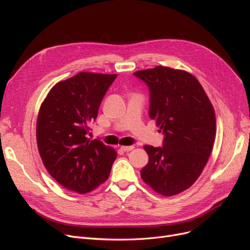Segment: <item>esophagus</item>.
<instances>
[{"instance_id": "1", "label": "esophagus", "mask_w": 250, "mask_h": 250, "mask_svg": "<svg viewBox=\"0 0 250 250\" xmlns=\"http://www.w3.org/2000/svg\"><path fill=\"white\" fill-rule=\"evenodd\" d=\"M134 147L133 146H122L121 147V150L125 151V152H128V151H131Z\"/></svg>"}]
</instances>
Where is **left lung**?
<instances>
[{
	"label": "left lung",
	"mask_w": 250,
	"mask_h": 250,
	"mask_svg": "<svg viewBox=\"0 0 250 250\" xmlns=\"http://www.w3.org/2000/svg\"><path fill=\"white\" fill-rule=\"evenodd\" d=\"M133 75L148 86L149 118L164 134L163 147L145 146L149 162L141 176L158 194H178L199 177L213 149V105L188 72L156 66Z\"/></svg>",
	"instance_id": "obj_1"
}]
</instances>
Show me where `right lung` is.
Here are the masks:
<instances>
[{"mask_svg":"<svg viewBox=\"0 0 250 250\" xmlns=\"http://www.w3.org/2000/svg\"><path fill=\"white\" fill-rule=\"evenodd\" d=\"M117 75L82 72L58 82L42 102L36 125L44 167L59 185L85 194L103 184L117 158L100 140H89L103 98Z\"/></svg>","mask_w":250,"mask_h":250,"instance_id":"1","label":"right lung"}]
</instances>
